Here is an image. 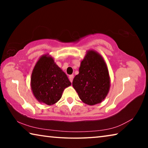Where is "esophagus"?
I'll return each instance as SVG.
<instances>
[{
  "label": "esophagus",
  "mask_w": 148,
  "mask_h": 148,
  "mask_svg": "<svg viewBox=\"0 0 148 148\" xmlns=\"http://www.w3.org/2000/svg\"><path fill=\"white\" fill-rule=\"evenodd\" d=\"M69 80H70V81H71V83H72V81H73V78H74V75H70L69 77Z\"/></svg>",
  "instance_id": "1"
}]
</instances>
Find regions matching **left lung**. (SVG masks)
<instances>
[{
	"label": "left lung",
	"mask_w": 148,
	"mask_h": 148,
	"mask_svg": "<svg viewBox=\"0 0 148 148\" xmlns=\"http://www.w3.org/2000/svg\"><path fill=\"white\" fill-rule=\"evenodd\" d=\"M72 86L81 101L90 106L101 103L106 98L110 88V77L106 62L98 52L93 49L87 51Z\"/></svg>",
	"instance_id": "8db88e82"
}]
</instances>
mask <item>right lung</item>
Listing matches in <instances>:
<instances>
[{
    "label": "right lung",
    "mask_w": 148,
    "mask_h": 148,
    "mask_svg": "<svg viewBox=\"0 0 148 148\" xmlns=\"http://www.w3.org/2000/svg\"><path fill=\"white\" fill-rule=\"evenodd\" d=\"M71 85L66 74L57 66L49 54L40 57L32 72L31 87L39 102L56 104L61 98L64 89Z\"/></svg>",
    "instance_id": "obj_1"
}]
</instances>
